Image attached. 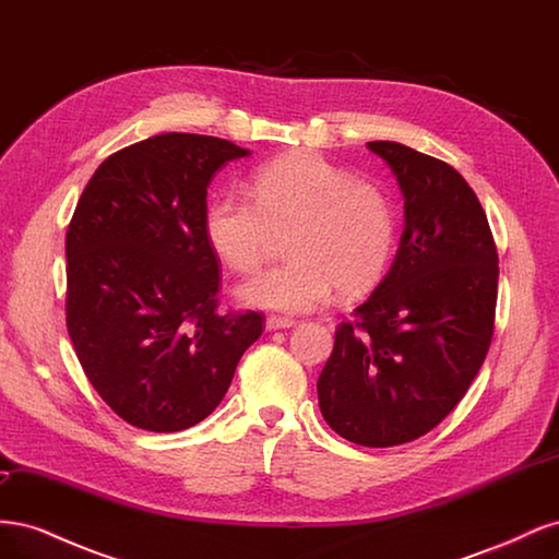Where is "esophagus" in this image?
<instances>
[{
  "label": "esophagus",
  "mask_w": 559,
  "mask_h": 559,
  "mask_svg": "<svg viewBox=\"0 0 559 559\" xmlns=\"http://www.w3.org/2000/svg\"><path fill=\"white\" fill-rule=\"evenodd\" d=\"M296 324V319L292 317H280V314H270L265 319V329L267 331H277V329H292Z\"/></svg>",
  "instance_id": "1"
}]
</instances>
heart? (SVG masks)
<instances>
[{
	"label": "heart",
	"instance_id": "1",
	"mask_svg": "<svg viewBox=\"0 0 559 559\" xmlns=\"http://www.w3.org/2000/svg\"><path fill=\"white\" fill-rule=\"evenodd\" d=\"M253 200L224 193L205 212L212 251L238 273H251L289 233L292 259L249 280V306L308 312L337 286L359 294L373 286L392 259L396 216L376 183L357 181L319 154H286L261 165L251 179Z\"/></svg>",
	"mask_w": 559,
	"mask_h": 559
}]
</instances>
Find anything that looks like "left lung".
Returning <instances> with one entry per match:
<instances>
[{"label": "left lung", "instance_id": "1", "mask_svg": "<svg viewBox=\"0 0 559 559\" xmlns=\"http://www.w3.org/2000/svg\"><path fill=\"white\" fill-rule=\"evenodd\" d=\"M405 198L396 259L317 380L319 408L349 443L392 448L429 433L478 376L495 335L499 257L485 210L452 165L368 142Z\"/></svg>", "mask_w": 559, "mask_h": 559}]
</instances>
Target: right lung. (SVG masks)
<instances>
[{
  "label": "right lung",
  "mask_w": 559,
  "mask_h": 559,
  "mask_svg": "<svg viewBox=\"0 0 559 559\" xmlns=\"http://www.w3.org/2000/svg\"><path fill=\"white\" fill-rule=\"evenodd\" d=\"M249 151L165 132L97 167L67 228V333L83 373L128 425L170 433L226 396L261 312H218L222 261L205 238L214 173Z\"/></svg>",
  "instance_id": "obj_1"
}]
</instances>
